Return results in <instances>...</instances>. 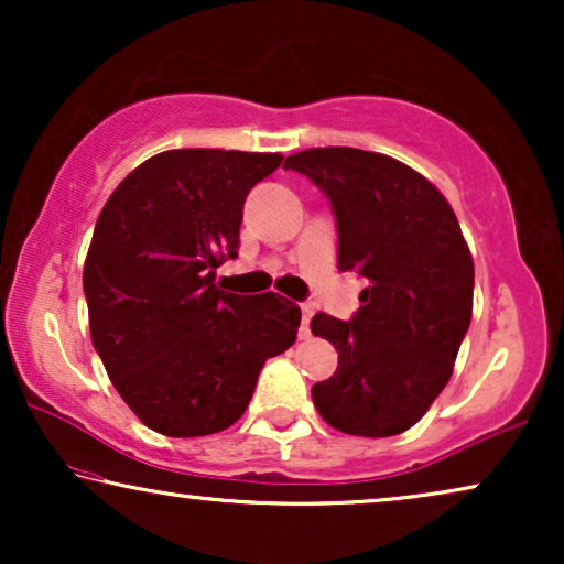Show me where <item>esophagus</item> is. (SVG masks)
<instances>
[{"instance_id": "esophagus-1", "label": "esophagus", "mask_w": 564, "mask_h": 564, "mask_svg": "<svg viewBox=\"0 0 564 564\" xmlns=\"http://www.w3.org/2000/svg\"><path fill=\"white\" fill-rule=\"evenodd\" d=\"M303 311V321H300V336H311V321H313V305H300Z\"/></svg>"}]
</instances>
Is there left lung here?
Listing matches in <instances>:
<instances>
[{"label": "left lung", "instance_id": "8db88e82", "mask_svg": "<svg viewBox=\"0 0 564 564\" xmlns=\"http://www.w3.org/2000/svg\"><path fill=\"white\" fill-rule=\"evenodd\" d=\"M284 169L328 197L338 269L365 280L351 321H311L338 351L334 377L313 384V403L344 434H403L446 388L473 321L475 264L457 215L426 176L384 153L311 149Z\"/></svg>", "mask_w": 564, "mask_h": 564}]
</instances>
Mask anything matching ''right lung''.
<instances>
[{
	"label": "right lung",
	"mask_w": 564,
	"mask_h": 564,
	"mask_svg": "<svg viewBox=\"0 0 564 564\" xmlns=\"http://www.w3.org/2000/svg\"><path fill=\"white\" fill-rule=\"evenodd\" d=\"M280 164V153L164 151L99 213L84 261L91 344L120 398L159 434L234 426L264 361L295 344L290 300L215 288V269L238 257L246 195Z\"/></svg>",
	"instance_id": "right-lung-1"
}]
</instances>
